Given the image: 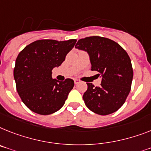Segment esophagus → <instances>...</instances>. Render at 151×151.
Returning <instances> with one entry per match:
<instances>
[{"mask_svg":"<svg viewBox=\"0 0 151 151\" xmlns=\"http://www.w3.org/2000/svg\"><path fill=\"white\" fill-rule=\"evenodd\" d=\"M74 82H75V84H78V83H80V80H79V79H76H76H74Z\"/></svg>","mask_w":151,"mask_h":151,"instance_id":"obj_1","label":"esophagus"}]
</instances>
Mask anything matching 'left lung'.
<instances>
[{
  "mask_svg": "<svg viewBox=\"0 0 151 151\" xmlns=\"http://www.w3.org/2000/svg\"><path fill=\"white\" fill-rule=\"evenodd\" d=\"M75 48L88 53L91 70L102 77L100 86L87 83L88 89L83 96L86 106L103 116L118 110L129 95L134 76L127 52L113 40L99 36L79 39Z\"/></svg>",
  "mask_w": 151,
  "mask_h": 151,
  "instance_id": "1",
  "label": "left lung"
}]
</instances>
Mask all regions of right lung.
<instances>
[{
	"label": "right lung",
	"mask_w": 151,
	"mask_h": 151,
	"mask_svg": "<svg viewBox=\"0 0 151 151\" xmlns=\"http://www.w3.org/2000/svg\"><path fill=\"white\" fill-rule=\"evenodd\" d=\"M76 42V39L38 40L18 54L14 78L18 95L32 111L49 115L63 106L74 81L66 78L59 82L52 78V71L60 66Z\"/></svg>",
	"instance_id": "right-lung-1"
}]
</instances>
